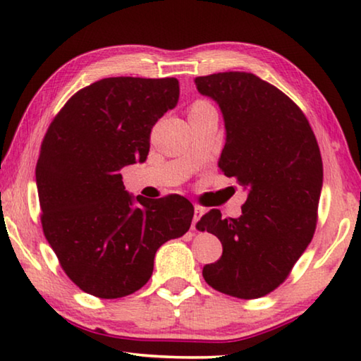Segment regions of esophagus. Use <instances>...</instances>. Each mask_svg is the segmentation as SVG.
I'll return each instance as SVG.
<instances>
[{
    "mask_svg": "<svg viewBox=\"0 0 361 361\" xmlns=\"http://www.w3.org/2000/svg\"><path fill=\"white\" fill-rule=\"evenodd\" d=\"M205 213V210L202 209V207L199 205H194V218H192V229H195V224H197V221L200 219V216H202Z\"/></svg>",
    "mask_w": 361,
    "mask_h": 361,
    "instance_id": "esophagus-1",
    "label": "esophagus"
}]
</instances>
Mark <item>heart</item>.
<instances>
[{
    "label": "heart",
    "mask_w": 361,
    "mask_h": 361,
    "mask_svg": "<svg viewBox=\"0 0 361 361\" xmlns=\"http://www.w3.org/2000/svg\"><path fill=\"white\" fill-rule=\"evenodd\" d=\"M209 106H212L209 102H205V100H197L195 103H192L191 111H199V109H204V108H209Z\"/></svg>",
    "instance_id": "b5f03b06"
}]
</instances>
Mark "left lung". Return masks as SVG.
Instances as JSON below:
<instances>
[{
  "label": "left lung",
  "mask_w": 361,
  "mask_h": 361,
  "mask_svg": "<svg viewBox=\"0 0 361 361\" xmlns=\"http://www.w3.org/2000/svg\"><path fill=\"white\" fill-rule=\"evenodd\" d=\"M200 95L221 109V172L247 191L239 218L210 210L197 223L223 245L202 276L224 295L256 299L288 277L312 240L323 185L319 145L304 113L252 73L195 78Z\"/></svg>",
  "instance_id": "1"
}]
</instances>
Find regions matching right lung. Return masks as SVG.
Instances as JSON below:
<instances>
[{
	"instance_id": "add662e5",
	"label": "right lung",
	"mask_w": 361,
	"mask_h": 361,
	"mask_svg": "<svg viewBox=\"0 0 361 361\" xmlns=\"http://www.w3.org/2000/svg\"><path fill=\"white\" fill-rule=\"evenodd\" d=\"M178 97L175 78H105L73 95L49 126L36 164L42 231L89 295L116 299L142 288L159 247L191 226L188 199L135 197L119 173L146 161L152 126Z\"/></svg>"
}]
</instances>
